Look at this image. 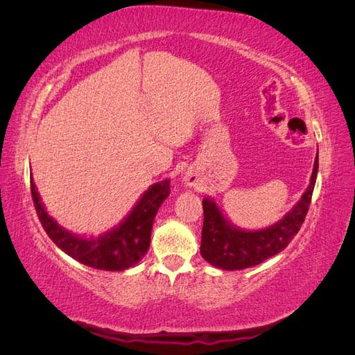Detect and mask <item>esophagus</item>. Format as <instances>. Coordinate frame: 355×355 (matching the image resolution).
I'll use <instances>...</instances> for the list:
<instances>
[{
  "mask_svg": "<svg viewBox=\"0 0 355 355\" xmlns=\"http://www.w3.org/2000/svg\"><path fill=\"white\" fill-rule=\"evenodd\" d=\"M184 185L189 187V188H194L198 185V178L194 173H187L184 176Z\"/></svg>",
  "mask_w": 355,
  "mask_h": 355,
  "instance_id": "34e87169",
  "label": "esophagus"
}]
</instances>
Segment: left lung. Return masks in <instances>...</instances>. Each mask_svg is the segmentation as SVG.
<instances>
[{
  "label": "left lung",
  "mask_w": 355,
  "mask_h": 355,
  "mask_svg": "<svg viewBox=\"0 0 355 355\" xmlns=\"http://www.w3.org/2000/svg\"><path fill=\"white\" fill-rule=\"evenodd\" d=\"M318 173V149L309 185L284 216L261 230H244L225 216L211 197L202 198L204 222L200 253L210 265L227 271L256 266L280 253L293 240L309 209Z\"/></svg>",
  "instance_id": "8db88e82"
}]
</instances>
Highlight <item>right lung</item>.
Wrapping results in <instances>:
<instances>
[{
    "label": "right lung",
    "instance_id": "right-lung-1",
    "mask_svg": "<svg viewBox=\"0 0 355 355\" xmlns=\"http://www.w3.org/2000/svg\"><path fill=\"white\" fill-rule=\"evenodd\" d=\"M31 192L41 225L60 250L94 270L125 271L141 261L149 249L155 214L170 194V179L149 187L120 223L98 237L73 234L60 227L42 204L34 179H31Z\"/></svg>",
    "mask_w": 355,
    "mask_h": 355
}]
</instances>
